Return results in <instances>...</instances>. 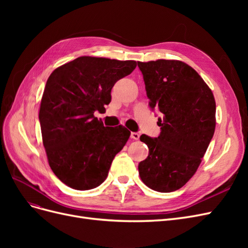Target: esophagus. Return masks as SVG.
<instances>
[{
    "label": "esophagus",
    "instance_id": "obj_1",
    "mask_svg": "<svg viewBox=\"0 0 248 248\" xmlns=\"http://www.w3.org/2000/svg\"><path fill=\"white\" fill-rule=\"evenodd\" d=\"M130 138H131L132 140H138L140 139V133H138V132H131V134H130Z\"/></svg>",
    "mask_w": 248,
    "mask_h": 248
}]
</instances>
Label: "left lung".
<instances>
[{
  "instance_id": "8db88e82",
  "label": "left lung",
  "mask_w": 248,
  "mask_h": 248,
  "mask_svg": "<svg viewBox=\"0 0 248 248\" xmlns=\"http://www.w3.org/2000/svg\"><path fill=\"white\" fill-rule=\"evenodd\" d=\"M144 78L149 106L161 112L158 138L140 140L149 155L139 174L149 188L171 192L196 174L215 125L216 104L211 89L192 67L178 60L138 62Z\"/></svg>"
}]
</instances>
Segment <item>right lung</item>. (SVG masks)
<instances>
[{
    "label": "right lung",
    "mask_w": 248,
    "mask_h": 248,
    "mask_svg": "<svg viewBox=\"0 0 248 248\" xmlns=\"http://www.w3.org/2000/svg\"><path fill=\"white\" fill-rule=\"evenodd\" d=\"M136 67L131 60L84 56L49 76L39 109L42 141L51 170L71 188L99 186L128 140L123 125L104 127L94 112L106 109L112 87Z\"/></svg>",
    "instance_id": "add662e5"
}]
</instances>
